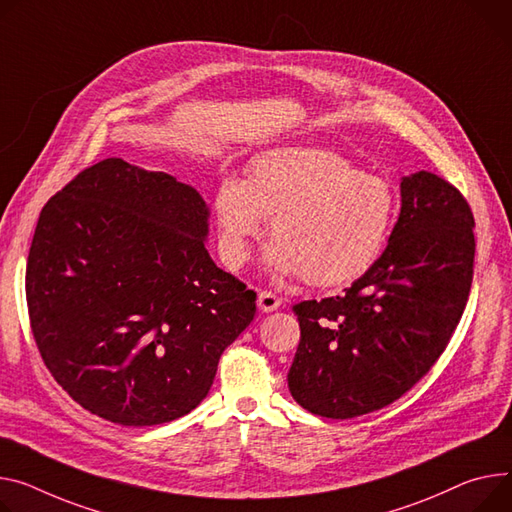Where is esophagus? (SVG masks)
Returning a JSON list of instances; mask_svg holds the SVG:
<instances>
[{
  "mask_svg": "<svg viewBox=\"0 0 512 512\" xmlns=\"http://www.w3.org/2000/svg\"><path fill=\"white\" fill-rule=\"evenodd\" d=\"M281 303H283V299L279 297V295H274L272 291H260L258 293V307L262 309V311H274V309H279L281 307Z\"/></svg>",
  "mask_w": 512,
  "mask_h": 512,
  "instance_id": "obj_1",
  "label": "esophagus"
}]
</instances>
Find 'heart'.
<instances>
[{"instance_id": "heart-1", "label": "heart", "mask_w": 512, "mask_h": 512, "mask_svg": "<svg viewBox=\"0 0 512 512\" xmlns=\"http://www.w3.org/2000/svg\"><path fill=\"white\" fill-rule=\"evenodd\" d=\"M219 248L240 268L270 223L268 260L316 287L357 281L377 262L396 217V196L326 149H274L252 162L246 182L225 176L215 192Z\"/></svg>"}]
</instances>
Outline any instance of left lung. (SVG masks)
Masks as SVG:
<instances>
[{"instance_id":"8db88e82","label":"left lung","mask_w":512,"mask_h":512,"mask_svg":"<svg viewBox=\"0 0 512 512\" xmlns=\"http://www.w3.org/2000/svg\"><path fill=\"white\" fill-rule=\"evenodd\" d=\"M387 248L344 295L293 305L301 328L287 381L311 414L346 420L400 400L437 363L474 279V213L430 172L402 178Z\"/></svg>"}]
</instances>
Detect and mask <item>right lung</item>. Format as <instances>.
I'll return each instance as SVG.
<instances>
[{
    "label": "right lung",
    "mask_w": 512,
    "mask_h": 512,
    "mask_svg": "<svg viewBox=\"0 0 512 512\" xmlns=\"http://www.w3.org/2000/svg\"><path fill=\"white\" fill-rule=\"evenodd\" d=\"M192 186L108 157L43 207L26 264L38 352L69 396L123 426L199 406L223 350L254 320L256 293L205 248Z\"/></svg>",
    "instance_id": "1"
}]
</instances>
